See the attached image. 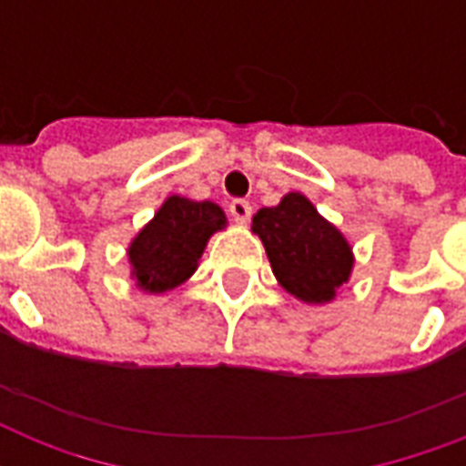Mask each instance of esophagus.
<instances>
[{
	"mask_svg": "<svg viewBox=\"0 0 466 466\" xmlns=\"http://www.w3.org/2000/svg\"><path fill=\"white\" fill-rule=\"evenodd\" d=\"M229 215L234 218V222H239V225H247L248 218H251V205H248V200L234 198L232 203H229Z\"/></svg>",
	"mask_w": 466,
	"mask_h": 466,
	"instance_id": "esophagus-1",
	"label": "esophagus"
}]
</instances>
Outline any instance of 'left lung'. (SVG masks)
Segmentation results:
<instances>
[{
	"instance_id": "1",
	"label": "left lung",
	"mask_w": 466,
	"mask_h": 466,
	"mask_svg": "<svg viewBox=\"0 0 466 466\" xmlns=\"http://www.w3.org/2000/svg\"><path fill=\"white\" fill-rule=\"evenodd\" d=\"M251 229L261 237L278 283L298 299L329 302L350 276L348 241L299 193H288L276 208H261Z\"/></svg>"
}]
</instances>
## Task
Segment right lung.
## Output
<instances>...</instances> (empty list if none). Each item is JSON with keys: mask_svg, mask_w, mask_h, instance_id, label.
<instances>
[{"mask_svg": "<svg viewBox=\"0 0 466 466\" xmlns=\"http://www.w3.org/2000/svg\"><path fill=\"white\" fill-rule=\"evenodd\" d=\"M225 222L222 208L210 200L168 198L127 251L137 285L147 292H167L181 285L198 268L210 234L222 229Z\"/></svg>", "mask_w": 466, "mask_h": 466, "instance_id": "1", "label": "right lung"}]
</instances>
